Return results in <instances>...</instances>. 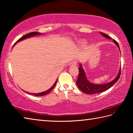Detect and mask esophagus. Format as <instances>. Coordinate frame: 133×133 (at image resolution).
I'll use <instances>...</instances> for the list:
<instances>
[{
  "mask_svg": "<svg viewBox=\"0 0 133 133\" xmlns=\"http://www.w3.org/2000/svg\"><path fill=\"white\" fill-rule=\"evenodd\" d=\"M76 64H77V63H76V61H72L69 63V66H73V65L75 66Z\"/></svg>",
  "mask_w": 133,
  "mask_h": 133,
  "instance_id": "34e87169",
  "label": "esophagus"
}]
</instances>
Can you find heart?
Instances as JSON below:
<instances>
[{"mask_svg": "<svg viewBox=\"0 0 133 133\" xmlns=\"http://www.w3.org/2000/svg\"><path fill=\"white\" fill-rule=\"evenodd\" d=\"M81 44H85L86 42L85 41H82L81 42Z\"/></svg>", "mask_w": 133, "mask_h": 133, "instance_id": "b5f03b06", "label": "heart"}]
</instances>
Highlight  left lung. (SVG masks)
<instances>
[{
    "instance_id": "obj_1",
    "label": "left lung",
    "mask_w": 133,
    "mask_h": 133,
    "mask_svg": "<svg viewBox=\"0 0 133 133\" xmlns=\"http://www.w3.org/2000/svg\"><path fill=\"white\" fill-rule=\"evenodd\" d=\"M100 34L102 35L104 37H105L106 38L112 39V38H111L110 37H109L107 34L103 33V32H100ZM113 41L115 43L116 45L117 46V47L119 48L120 50V47L117 42L115 41V39H113ZM79 76L77 81H76V85H77L79 89L81 91L89 95L99 94V93L104 92L105 90L109 89V88H110L112 87L116 82H117V81L118 80V79H119L120 76L121 65L117 75L116 76V77L114 79L113 81H111L108 83H104V84H95V83H91L88 80L87 76H86L85 71L83 68L82 64H80L79 65Z\"/></svg>"
}]
</instances>
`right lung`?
Segmentation results:
<instances>
[{"label":"right lung","mask_w":133,"mask_h":133,"mask_svg":"<svg viewBox=\"0 0 133 133\" xmlns=\"http://www.w3.org/2000/svg\"><path fill=\"white\" fill-rule=\"evenodd\" d=\"M42 34L41 33H40V32H30V33H28L27 34L24 35V36H23L22 37H21V38L20 39H18V40L16 42L15 44H14L13 46L15 45V44H17V43H18V42H20L21 41L23 40V39H25L26 38H30V37H34V36H38V35H41ZM57 79H57V80H56V81L55 82V83H54V85L51 87L50 89H48L47 90H46V91L45 92H41V93H37V94H32V93H29V92H26V93H28L29 94H30V95H35V96H44V95H46V94H48L50 93V92L52 91V90L54 89V88L55 87V86L56 85V83H57Z\"/></svg>","instance_id":"obj_1"}]
</instances>
